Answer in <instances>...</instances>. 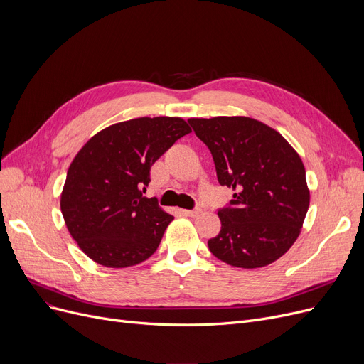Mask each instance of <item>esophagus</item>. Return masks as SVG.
Returning <instances> with one entry per match:
<instances>
[{
	"mask_svg": "<svg viewBox=\"0 0 364 364\" xmlns=\"http://www.w3.org/2000/svg\"><path fill=\"white\" fill-rule=\"evenodd\" d=\"M180 213L186 217H198L200 214V209H192V211L190 209H180Z\"/></svg>",
	"mask_w": 364,
	"mask_h": 364,
	"instance_id": "1",
	"label": "esophagus"
}]
</instances>
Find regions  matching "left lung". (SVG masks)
<instances>
[{"mask_svg":"<svg viewBox=\"0 0 364 364\" xmlns=\"http://www.w3.org/2000/svg\"><path fill=\"white\" fill-rule=\"evenodd\" d=\"M213 153L218 183L233 190L220 209L221 230L209 251L239 269H259L289 251L310 206L296 150L274 128L247 117L190 118Z\"/></svg>","mask_w":364,"mask_h":364,"instance_id":"obj_1","label":"left lung"}]
</instances>
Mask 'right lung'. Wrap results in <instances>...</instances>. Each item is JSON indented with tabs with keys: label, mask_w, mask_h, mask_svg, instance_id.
<instances>
[{
	"label": "right lung",
	"mask_w": 364,
	"mask_h": 364,
	"mask_svg": "<svg viewBox=\"0 0 364 364\" xmlns=\"http://www.w3.org/2000/svg\"><path fill=\"white\" fill-rule=\"evenodd\" d=\"M183 118H136L109 125L81 147L60 195L68 230L80 250L109 269L137 265L155 254L174 220L146 198L150 168L186 134Z\"/></svg>",
	"instance_id": "obj_1"
}]
</instances>
